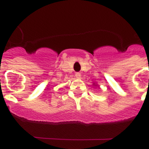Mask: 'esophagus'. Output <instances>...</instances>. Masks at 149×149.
Instances as JSON below:
<instances>
[{
  "label": "esophagus",
  "instance_id": "34e87169",
  "mask_svg": "<svg viewBox=\"0 0 149 149\" xmlns=\"http://www.w3.org/2000/svg\"><path fill=\"white\" fill-rule=\"evenodd\" d=\"M81 73H79V72H77V73H75V77H77V78H81Z\"/></svg>",
  "mask_w": 149,
  "mask_h": 149
}]
</instances>
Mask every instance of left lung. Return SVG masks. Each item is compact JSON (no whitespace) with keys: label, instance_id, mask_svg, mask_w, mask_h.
<instances>
[{"label":"left lung","instance_id":"8db88e82","mask_svg":"<svg viewBox=\"0 0 149 149\" xmlns=\"http://www.w3.org/2000/svg\"><path fill=\"white\" fill-rule=\"evenodd\" d=\"M94 85H95V86H98V85H96V84H94Z\"/></svg>","mask_w":149,"mask_h":149}]
</instances>
